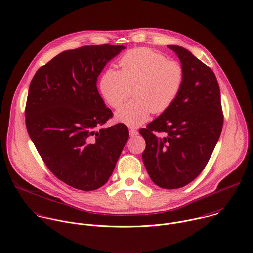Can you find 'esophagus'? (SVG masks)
Wrapping results in <instances>:
<instances>
[{"label": "esophagus", "instance_id": "esophagus-1", "mask_svg": "<svg viewBox=\"0 0 253 253\" xmlns=\"http://www.w3.org/2000/svg\"><path fill=\"white\" fill-rule=\"evenodd\" d=\"M129 133H130V136L133 137V136H136V135L138 134V131H137L136 129H134V128H131V129L129 130Z\"/></svg>", "mask_w": 253, "mask_h": 253}]
</instances>
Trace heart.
<instances>
[{"mask_svg": "<svg viewBox=\"0 0 253 253\" xmlns=\"http://www.w3.org/2000/svg\"><path fill=\"white\" fill-rule=\"evenodd\" d=\"M119 72L107 69L99 80L102 97L117 109L130 96L133 100L116 112V121L139 127L152 112L162 113L174 104L184 83L182 65L148 48L126 52L118 62Z\"/></svg>", "mask_w": 253, "mask_h": 253, "instance_id": "1", "label": "heart"}]
</instances>
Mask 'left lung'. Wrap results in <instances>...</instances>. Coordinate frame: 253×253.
Returning a JSON list of instances; mask_svg holds the SVG:
<instances>
[{"label":"left lung","instance_id":"8db88e82","mask_svg":"<svg viewBox=\"0 0 253 253\" xmlns=\"http://www.w3.org/2000/svg\"><path fill=\"white\" fill-rule=\"evenodd\" d=\"M167 47L181 62L184 83L169 109L139 133L146 142L142 159L151 180L161 188L176 189L205 168L220 137L223 113L213 71L188 50Z\"/></svg>","mask_w":253,"mask_h":253}]
</instances>
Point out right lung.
I'll return each mask as SVG.
<instances>
[{"label": "right lung", "mask_w": 253, "mask_h": 253, "mask_svg": "<svg viewBox=\"0 0 253 253\" xmlns=\"http://www.w3.org/2000/svg\"><path fill=\"white\" fill-rule=\"evenodd\" d=\"M124 49L106 44L62 52L30 84L29 136L49 170L79 190H96L108 181L129 138L122 123L100 128L113 113L96 86L106 64Z\"/></svg>", "instance_id": "obj_1"}]
</instances>
